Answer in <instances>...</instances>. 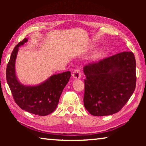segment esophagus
Listing matches in <instances>:
<instances>
[{
	"label": "esophagus",
	"instance_id": "34e87169",
	"mask_svg": "<svg viewBox=\"0 0 146 146\" xmlns=\"http://www.w3.org/2000/svg\"><path fill=\"white\" fill-rule=\"evenodd\" d=\"M81 76H82V73L80 69L75 70L72 74V76L74 79H80L81 78Z\"/></svg>",
	"mask_w": 146,
	"mask_h": 146
}]
</instances>
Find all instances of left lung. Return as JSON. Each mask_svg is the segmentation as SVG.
Instances as JSON below:
<instances>
[{
  "label": "left lung",
  "mask_w": 146,
  "mask_h": 146,
  "mask_svg": "<svg viewBox=\"0 0 146 146\" xmlns=\"http://www.w3.org/2000/svg\"><path fill=\"white\" fill-rule=\"evenodd\" d=\"M136 62L131 52H123L83 68L86 78L84 105L90 114L117 113L133 94L136 85Z\"/></svg>",
  "instance_id": "left-lung-1"
}]
</instances>
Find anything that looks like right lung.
Segmentation results:
<instances>
[{"label":"right lung","mask_w":146,"mask_h":146,"mask_svg":"<svg viewBox=\"0 0 146 146\" xmlns=\"http://www.w3.org/2000/svg\"><path fill=\"white\" fill-rule=\"evenodd\" d=\"M28 41L25 38L18 44L11 54L6 72L7 81L14 100L22 110L44 116L57 108L60 97L71 76L70 72L53 74L39 84L24 85L20 82L15 70V62L19 47Z\"/></svg>","instance_id":"obj_1"}]
</instances>
